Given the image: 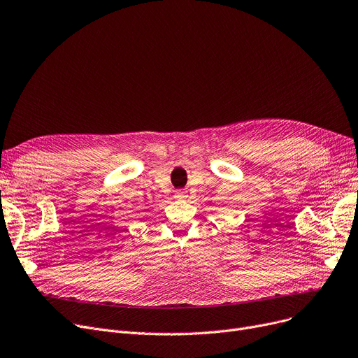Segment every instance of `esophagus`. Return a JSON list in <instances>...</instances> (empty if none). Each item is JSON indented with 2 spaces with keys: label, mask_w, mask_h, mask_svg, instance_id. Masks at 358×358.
Here are the masks:
<instances>
[{
  "label": "esophagus",
  "mask_w": 358,
  "mask_h": 358,
  "mask_svg": "<svg viewBox=\"0 0 358 358\" xmlns=\"http://www.w3.org/2000/svg\"><path fill=\"white\" fill-rule=\"evenodd\" d=\"M176 197H177L178 200H184V199L187 197V193H185V192H177V193H176Z\"/></svg>",
  "instance_id": "34e87169"
}]
</instances>
